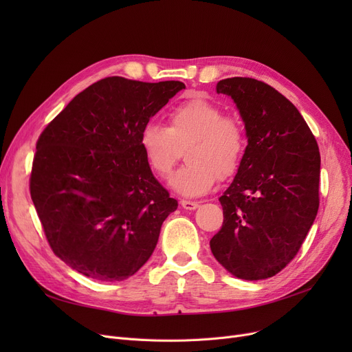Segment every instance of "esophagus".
<instances>
[{"mask_svg":"<svg viewBox=\"0 0 352 352\" xmlns=\"http://www.w3.org/2000/svg\"><path fill=\"white\" fill-rule=\"evenodd\" d=\"M181 207L184 208V210H190V211H192V210H195V208H198V202H195V201H188V199H182L181 202Z\"/></svg>","mask_w":352,"mask_h":352,"instance_id":"34e87169","label":"esophagus"}]
</instances>
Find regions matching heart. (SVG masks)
Instances as JSON below:
<instances>
[{
	"label": "heart",
	"instance_id": "heart-1",
	"mask_svg": "<svg viewBox=\"0 0 352 352\" xmlns=\"http://www.w3.org/2000/svg\"><path fill=\"white\" fill-rule=\"evenodd\" d=\"M247 131L241 120L224 116V108L204 97H191L168 114V128L146 124L140 134V148L148 168L158 178H168L179 150L187 165L171 177V187L184 197H199L219 179L234 177L247 153Z\"/></svg>",
	"mask_w": 352,
	"mask_h": 352
}]
</instances>
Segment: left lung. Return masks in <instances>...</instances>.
<instances>
[{
    "label": "left lung",
    "instance_id": "left-lung-1",
    "mask_svg": "<svg viewBox=\"0 0 352 352\" xmlns=\"http://www.w3.org/2000/svg\"><path fill=\"white\" fill-rule=\"evenodd\" d=\"M245 122L247 153L219 202L224 223L211 238L215 260L241 280H265L298 254L320 207L321 157L295 105L250 77L217 84Z\"/></svg>",
    "mask_w": 352,
    "mask_h": 352
}]
</instances>
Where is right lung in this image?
Masks as SVG:
<instances>
[{
    "mask_svg": "<svg viewBox=\"0 0 352 352\" xmlns=\"http://www.w3.org/2000/svg\"><path fill=\"white\" fill-rule=\"evenodd\" d=\"M186 85L102 78L36 141L30 194L52 252L97 281H122L151 256L178 207L148 168L141 129Z\"/></svg>",
    "mask_w": 352,
    "mask_h": 352,
    "instance_id": "right-lung-1",
    "label": "right lung"
}]
</instances>
